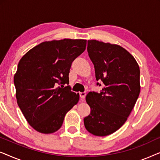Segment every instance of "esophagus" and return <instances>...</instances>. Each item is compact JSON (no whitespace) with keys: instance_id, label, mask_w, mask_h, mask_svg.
Here are the masks:
<instances>
[{"instance_id":"34e87169","label":"esophagus","mask_w":160,"mask_h":160,"mask_svg":"<svg viewBox=\"0 0 160 160\" xmlns=\"http://www.w3.org/2000/svg\"><path fill=\"white\" fill-rule=\"evenodd\" d=\"M85 96H86V93H85V92H80L79 93V97H80L81 100H84Z\"/></svg>"}]
</instances>
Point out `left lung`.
Segmentation results:
<instances>
[{"mask_svg":"<svg viewBox=\"0 0 160 160\" xmlns=\"http://www.w3.org/2000/svg\"><path fill=\"white\" fill-rule=\"evenodd\" d=\"M88 55L94 65L100 92H89L86 100L90 114L84 118L88 132L97 136L112 134L128 119L138 98L140 68L124 48L96 40L87 41ZM97 82V86L101 84Z\"/></svg>","mask_w":160,"mask_h":160,"instance_id":"1","label":"left lung"}]
</instances>
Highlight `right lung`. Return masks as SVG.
<instances>
[{
	"label": "right lung",
	"mask_w": 160,
	"mask_h": 160,
	"mask_svg": "<svg viewBox=\"0 0 160 160\" xmlns=\"http://www.w3.org/2000/svg\"><path fill=\"white\" fill-rule=\"evenodd\" d=\"M86 45L83 39L46 41L19 60L14 78L17 104L38 132L58 130L66 113L78 102L79 95L71 91L68 75L72 62Z\"/></svg>",
	"instance_id": "add662e5"
}]
</instances>
